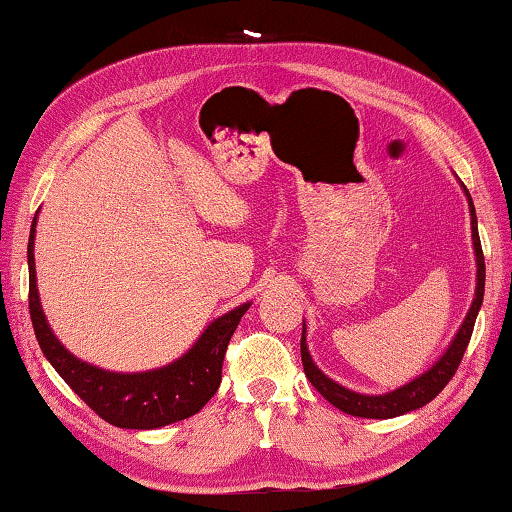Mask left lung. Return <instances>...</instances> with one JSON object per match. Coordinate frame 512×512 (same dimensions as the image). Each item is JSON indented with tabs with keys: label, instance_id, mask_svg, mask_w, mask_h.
<instances>
[{
	"label": "left lung",
	"instance_id": "8db88e82",
	"mask_svg": "<svg viewBox=\"0 0 512 512\" xmlns=\"http://www.w3.org/2000/svg\"><path fill=\"white\" fill-rule=\"evenodd\" d=\"M465 189V185H463ZM467 203H470V214H472V244H474V257H476V291L472 307L467 311L461 329H458L454 341L449 343V348L443 352L429 370H424L422 375L411 379L409 384L395 388L391 393L384 395H363L357 391H350L341 384H336L334 379H329L323 370H320L314 361H311V354L307 350L305 341V327H302V339H300V354H302V366H305V375L311 381V386L325 397L329 404H334L336 409H341L348 415H357V418H375V420H386L395 418V415H404L415 409H422L424 404H429L433 397H436L443 388L449 384V379L454 377L458 370V363H461L467 343L472 339L474 320L479 316L481 302H483V289H485V262H483V250H481V239H479V228H476V212L470 192L465 189Z\"/></svg>",
	"mask_w": 512,
	"mask_h": 512
}]
</instances>
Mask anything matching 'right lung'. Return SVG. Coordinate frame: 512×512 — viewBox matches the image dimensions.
<instances>
[{
    "label": "right lung",
    "instance_id": "add662e5",
    "mask_svg": "<svg viewBox=\"0 0 512 512\" xmlns=\"http://www.w3.org/2000/svg\"><path fill=\"white\" fill-rule=\"evenodd\" d=\"M38 216V214H36ZM36 219L29 235V311L36 339L47 361L56 368L65 384L90 406V409L119 429H158L178 420L192 418L219 391L223 357L235 334L241 316L250 302L207 325L192 348L169 366L146 372H110L76 359L56 339L40 305L36 287Z\"/></svg>",
    "mask_w": 512,
    "mask_h": 512
}]
</instances>
